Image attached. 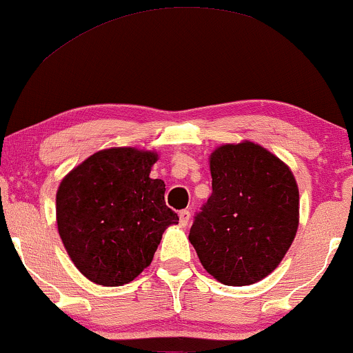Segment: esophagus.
Masks as SVG:
<instances>
[{
    "instance_id": "1",
    "label": "esophagus",
    "mask_w": 353,
    "mask_h": 353,
    "mask_svg": "<svg viewBox=\"0 0 353 353\" xmlns=\"http://www.w3.org/2000/svg\"><path fill=\"white\" fill-rule=\"evenodd\" d=\"M178 218H180V225L181 226H186L190 221V211L188 210H181L180 213H178Z\"/></svg>"
}]
</instances>
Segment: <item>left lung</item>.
I'll use <instances>...</instances> for the list:
<instances>
[{"label": "left lung", "instance_id": "8db88e82", "mask_svg": "<svg viewBox=\"0 0 353 353\" xmlns=\"http://www.w3.org/2000/svg\"><path fill=\"white\" fill-rule=\"evenodd\" d=\"M213 193L190 230L203 268L226 285L271 274L299 226V188L284 161L258 143L223 145L210 157Z\"/></svg>", "mask_w": 353, "mask_h": 353}]
</instances>
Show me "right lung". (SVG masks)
Here are the masks:
<instances>
[{"instance_id":"obj_1","label":"right lung","mask_w":353,"mask_h":353,"mask_svg":"<svg viewBox=\"0 0 353 353\" xmlns=\"http://www.w3.org/2000/svg\"><path fill=\"white\" fill-rule=\"evenodd\" d=\"M159 155L107 148L64 176L56 194L57 230L87 279L123 285L150 266L161 234L178 216L165 205L163 180L150 178Z\"/></svg>"}]
</instances>
